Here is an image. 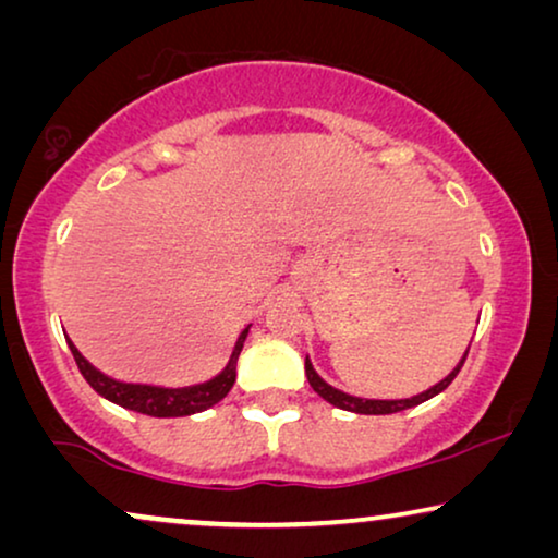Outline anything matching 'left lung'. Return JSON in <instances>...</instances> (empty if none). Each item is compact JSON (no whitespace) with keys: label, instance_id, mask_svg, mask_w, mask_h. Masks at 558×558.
<instances>
[{"label":"left lung","instance_id":"8db88e82","mask_svg":"<svg viewBox=\"0 0 558 558\" xmlns=\"http://www.w3.org/2000/svg\"><path fill=\"white\" fill-rule=\"evenodd\" d=\"M470 353V345L468 350H464V355L460 357V363L454 365L452 371L447 373L445 378L439 380V384H434L432 388H426V391L416 393V396H409V399H361V396H353V393H345L340 391V388H335L327 384V380L319 376V373L315 371V365H312L310 355L304 357V373H307V380L310 386L315 388V393L323 396V399L327 403H332V407H338L342 411H353V414H371V416H386V414H396V411H403V409H414L418 407V403L429 401L434 399V396L445 391V388L452 384L457 373H460V368L464 365V357H468Z\"/></svg>","mask_w":558,"mask_h":558}]
</instances>
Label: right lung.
Segmentation results:
<instances>
[{"instance_id": "1", "label": "right lung", "mask_w": 558, "mask_h": 558, "mask_svg": "<svg viewBox=\"0 0 558 558\" xmlns=\"http://www.w3.org/2000/svg\"><path fill=\"white\" fill-rule=\"evenodd\" d=\"M251 325H246L235 340L233 353L223 365V371L216 376L203 380V384L193 386H155V384H132V380H119L106 376L104 371H98L94 363H88L78 348L73 345L71 338L68 348L78 363V371L83 378L88 380V386L94 388L98 396H104L106 401L117 403L121 409L136 411V414H147L157 418H174V416H193L201 411L216 407L220 399H226V393L231 391L235 384V365H239V355L243 350V342L248 338Z\"/></svg>"}]
</instances>
